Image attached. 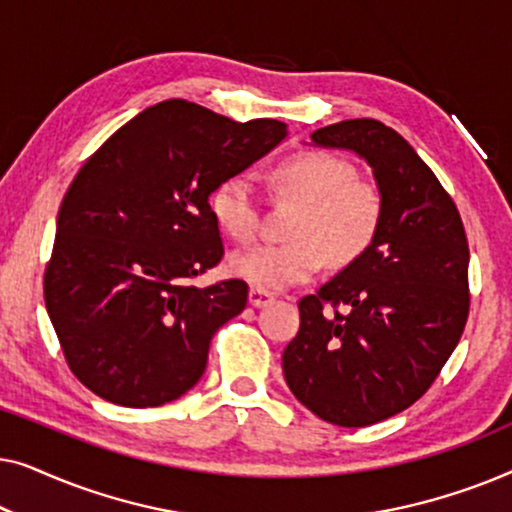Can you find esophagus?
Segmentation results:
<instances>
[{
  "instance_id": "obj_1",
  "label": "esophagus",
  "mask_w": 512,
  "mask_h": 512,
  "mask_svg": "<svg viewBox=\"0 0 512 512\" xmlns=\"http://www.w3.org/2000/svg\"><path fill=\"white\" fill-rule=\"evenodd\" d=\"M272 300H275V296H272V293L265 291V289H251L249 291V305H254V307H265V305H270Z\"/></svg>"
}]
</instances>
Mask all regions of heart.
Segmentation results:
<instances>
[{
    "instance_id": "b5f03b06",
    "label": "heart",
    "mask_w": 512,
    "mask_h": 512,
    "mask_svg": "<svg viewBox=\"0 0 512 512\" xmlns=\"http://www.w3.org/2000/svg\"><path fill=\"white\" fill-rule=\"evenodd\" d=\"M272 188L300 202L282 244L237 251L230 270L256 289H289L303 284L331 263L359 258L375 240L382 221V198L368 181L356 179L345 158L328 151H300L272 170ZM214 221L237 242H251L261 226L254 186L244 177H228L209 198Z\"/></svg>"
}]
</instances>
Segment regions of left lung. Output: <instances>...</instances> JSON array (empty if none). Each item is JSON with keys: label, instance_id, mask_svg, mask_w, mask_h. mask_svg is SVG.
I'll return each mask as SVG.
<instances>
[{"label": "left lung", "instance_id": "left-lung-1", "mask_svg": "<svg viewBox=\"0 0 512 512\" xmlns=\"http://www.w3.org/2000/svg\"><path fill=\"white\" fill-rule=\"evenodd\" d=\"M312 142L373 167L382 221L359 258L300 300L282 366L307 410L359 429L422 398L457 347L471 305L468 242L457 205L396 130L354 118L314 130Z\"/></svg>", "mask_w": 512, "mask_h": 512}]
</instances>
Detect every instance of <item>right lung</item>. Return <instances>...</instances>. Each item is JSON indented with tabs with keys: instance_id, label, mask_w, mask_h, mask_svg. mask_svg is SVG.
I'll return each instance as SVG.
<instances>
[{
	"instance_id": "1",
	"label": "right lung",
	"mask_w": 512,
	"mask_h": 512,
	"mask_svg": "<svg viewBox=\"0 0 512 512\" xmlns=\"http://www.w3.org/2000/svg\"><path fill=\"white\" fill-rule=\"evenodd\" d=\"M286 137L200 104L144 109L65 193L44 298L72 373L104 401L156 408L195 387L212 335L247 307L242 279L193 286L223 256L209 195Z\"/></svg>"
}]
</instances>
